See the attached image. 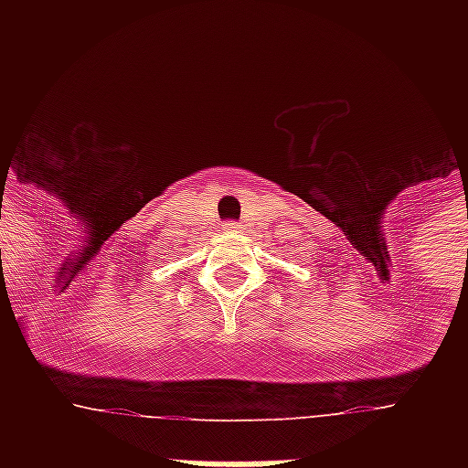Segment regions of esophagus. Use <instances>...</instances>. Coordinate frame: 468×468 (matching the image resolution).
Returning a JSON list of instances; mask_svg holds the SVG:
<instances>
[{
    "instance_id": "esophagus-1",
    "label": "esophagus",
    "mask_w": 468,
    "mask_h": 468,
    "mask_svg": "<svg viewBox=\"0 0 468 468\" xmlns=\"http://www.w3.org/2000/svg\"><path fill=\"white\" fill-rule=\"evenodd\" d=\"M223 228H226V233H238V230H240V226H238L235 220H228V223Z\"/></svg>"
}]
</instances>
